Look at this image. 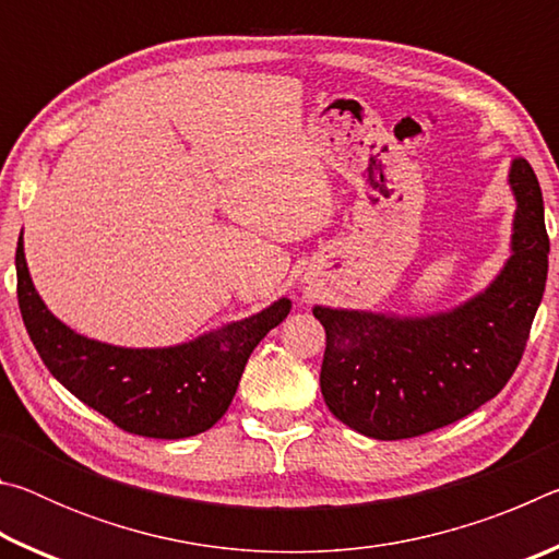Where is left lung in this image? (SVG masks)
Instances as JSON below:
<instances>
[{
  "label": "left lung",
  "instance_id": "left-lung-1",
  "mask_svg": "<svg viewBox=\"0 0 559 559\" xmlns=\"http://www.w3.org/2000/svg\"><path fill=\"white\" fill-rule=\"evenodd\" d=\"M510 257L486 288L424 316L313 306L325 328L320 390L328 409L370 439L429 433L503 390L540 308L550 241L543 192L525 157L510 159Z\"/></svg>",
  "mask_w": 559,
  "mask_h": 559
}]
</instances>
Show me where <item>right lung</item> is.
Here are the masks:
<instances>
[{"instance_id": "add662e5", "label": "right lung", "mask_w": 559, "mask_h": 559, "mask_svg": "<svg viewBox=\"0 0 559 559\" xmlns=\"http://www.w3.org/2000/svg\"><path fill=\"white\" fill-rule=\"evenodd\" d=\"M16 296L26 333L56 380L122 431L147 439L212 429L229 409L253 347L293 306L278 298L249 318L167 347L110 345L75 333L46 308L26 266L24 231L16 243Z\"/></svg>"}]
</instances>
